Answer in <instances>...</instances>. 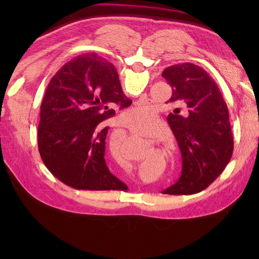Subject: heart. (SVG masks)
Here are the masks:
<instances>
[{
    "instance_id": "obj_1",
    "label": "heart",
    "mask_w": 259,
    "mask_h": 259,
    "mask_svg": "<svg viewBox=\"0 0 259 259\" xmlns=\"http://www.w3.org/2000/svg\"><path fill=\"white\" fill-rule=\"evenodd\" d=\"M156 119V114L152 110L148 108L142 109H134L131 110L129 113V120L130 121H144V122L150 123ZM139 133H141L140 129H138Z\"/></svg>"
}]
</instances>
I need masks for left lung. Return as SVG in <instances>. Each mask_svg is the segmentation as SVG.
<instances>
[{"label":"left lung","instance_id":"8db88e82","mask_svg":"<svg viewBox=\"0 0 259 259\" xmlns=\"http://www.w3.org/2000/svg\"><path fill=\"white\" fill-rule=\"evenodd\" d=\"M162 76L172 88L167 102L187 109L186 117L174 111L167 118L181 151L183 171L162 194H196L214 181L232 158L234 139L227 104L216 82L196 64L171 65Z\"/></svg>","mask_w":259,"mask_h":259}]
</instances>
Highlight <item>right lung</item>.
<instances>
[{
	"instance_id": "right-lung-1",
	"label": "right lung",
	"mask_w": 259,
	"mask_h": 259,
	"mask_svg": "<svg viewBox=\"0 0 259 259\" xmlns=\"http://www.w3.org/2000/svg\"><path fill=\"white\" fill-rule=\"evenodd\" d=\"M131 103L106 59L85 53L65 63L47 88L37 129L38 152L54 177L78 190L128 189L107 166L101 123Z\"/></svg>"
}]
</instances>
